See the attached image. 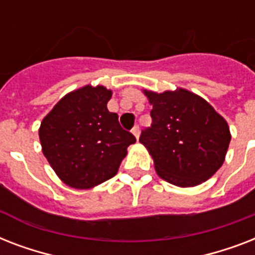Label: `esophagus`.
I'll list each match as a JSON object with an SVG mask.
<instances>
[{"instance_id":"esophagus-1","label":"esophagus","mask_w":255,"mask_h":255,"mask_svg":"<svg viewBox=\"0 0 255 255\" xmlns=\"http://www.w3.org/2000/svg\"><path fill=\"white\" fill-rule=\"evenodd\" d=\"M132 135L135 136L136 139H139V133H140V129H139V126H135V127L132 128Z\"/></svg>"}]
</instances>
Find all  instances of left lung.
<instances>
[{
  "label": "left lung",
  "mask_w": 255,
  "mask_h": 255,
  "mask_svg": "<svg viewBox=\"0 0 255 255\" xmlns=\"http://www.w3.org/2000/svg\"><path fill=\"white\" fill-rule=\"evenodd\" d=\"M152 106V126L140 143L153 159L156 173L180 188L197 186L225 161L229 126L204 98L185 88L143 90Z\"/></svg>",
  "instance_id": "8db88e82"
}]
</instances>
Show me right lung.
Segmentation results:
<instances>
[{"label":"right lung","mask_w":255,"mask_h":255,"mask_svg":"<svg viewBox=\"0 0 255 255\" xmlns=\"http://www.w3.org/2000/svg\"><path fill=\"white\" fill-rule=\"evenodd\" d=\"M111 96L104 86H83L66 94L42 120V152L70 188L91 189L114 177L136 141L108 111Z\"/></svg>","instance_id":"obj_1"}]
</instances>
